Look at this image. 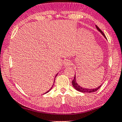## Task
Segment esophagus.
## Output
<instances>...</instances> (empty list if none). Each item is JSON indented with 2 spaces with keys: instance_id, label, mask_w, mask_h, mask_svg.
Segmentation results:
<instances>
[{
  "instance_id": "obj_1",
  "label": "esophagus",
  "mask_w": 122,
  "mask_h": 122,
  "mask_svg": "<svg viewBox=\"0 0 122 122\" xmlns=\"http://www.w3.org/2000/svg\"><path fill=\"white\" fill-rule=\"evenodd\" d=\"M64 64L65 67H68V66H71V64H72V62H71V61H69V60H67V61H65Z\"/></svg>"
}]
</instances>
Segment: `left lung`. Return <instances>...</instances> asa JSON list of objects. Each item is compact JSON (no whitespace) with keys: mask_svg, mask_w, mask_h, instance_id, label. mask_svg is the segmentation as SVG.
<instances>
[{"mask_svg":"<svg viewBox=\"0 0 122 122\" xmlns=\"http://www.w3.org/2000/svg\"><path fill=\"white\" fill-rule=\"evenodd\" d=\"M96 27L97 28V30L98 31H99V32H101V34H102V35L104 36V37L106 39H107V37H106V36L105 35L103 32H102V31L101 30L100 28L96 26ZM72 85L73 86V87L75 88L76 90H77V91H79V92H84V93H91V92H95V91H97V90H99L100 88V87L102 86V85H101L100 86H99L97 88H83L82 87L80 86V85H78V83H77V82L76 81V75L75 76V77H74V79L73 80V81H72Z\"/></svg>","mask_w":122,"mask_h":122,"instance_id":"left-lung-1","label":"left lung"}]
</instances>
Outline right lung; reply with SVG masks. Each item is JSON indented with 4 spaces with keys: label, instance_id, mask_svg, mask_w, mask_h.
Wrapping results in <instances>:
<instances>
[{
    "label": "right lung",
    "instance_id": "1",
    "mask_svg": "<svg viewBox=\"0 0 122 122\" xmlns=\"http://www.w3.org/2000/svg\"><path fill=\"white\" fill-rule=\"evenodd\" d=\"M57 75H58V74H56V76H55V77H56V76H57ZM54 82H55V80H54ZM53 86H52V87H51V88H50V89L49 90V91H47L46 92H45V94H46V93H47V92H49V91H50V90H51L52 89V88H53Z\"/></svg>",
    "mask_w": 122,
    "mask_h": 122
}]
</instances>
